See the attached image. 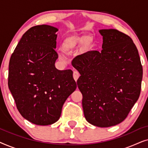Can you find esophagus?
<instances>
[{
	"label": "esophagus",
	"mask_w": 148,
	"mask_h": 148,
	"mask_svg": "<svg viewBox=\"0 0 148 148\" xmlns=\"http://www.w3.org/2000/svg\"><path fill=\"white\" fill-rule=\"evenodd\" d=\"M73 78H74V79L75 80V82H77V80L78 78L79 77L80 74L78 71H75L73 72Z\"/></svg>",
	"instance_id": "1"
}]
</instances>
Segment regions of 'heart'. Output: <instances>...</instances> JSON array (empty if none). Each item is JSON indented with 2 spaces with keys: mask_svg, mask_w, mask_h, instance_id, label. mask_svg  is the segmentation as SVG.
I'll list each match as a JSON object with an SVG mask.
<instances>
[{
  "mask_svg": "<svg viewBox=\"0 0 148 148\" xmlns=\"http://www.w3.org/2000/svg\"><path fill=\"white\" fill-rule=\"evenodd\" d=\"M92 39L89 40V38H85V36H78L76 35L67 36L64 38L62 42V48L65 52L73 50L77 46L82 45L85 50H89L92 47Z\"/></svg>",
  "mask_w": 148,
  "mask_h": 148,
  "instance_id": "1",
  "label": "heart"
}]
</instances>
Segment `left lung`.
Here are the masks:
<instances>
[{
	"instance_id": "obj_1",
	"label": "left lung",
	"mask_w": 148,
	"mask_h": 148,
	"mask_svg": "<svg viewBox=\"0 0 148 148\" xmlns=\"http://www.w3.org/2000/svg\"><path fill=\"white\" fill-rule=\"evenodd\" d=\"M102 50L89 51L72 60L81 76L77 84L88 122L99 127L118 125L138 100L143 68L136 46L114 29H100Z\"/></svg>"
}]
</instances>
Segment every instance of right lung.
<instances>
[{
  "mask_svg": "<svg viewBox=\"0 0 148 148\" xmlns=\"http://www.w3.org/2000/svg\"><path fill=\"white\" fill-rule=\"evenodd\" d=\"M57 31L48 25L31 27L10 58L9 88L21 116L35 125L56 122L64 102L77 88L71 70L54 66Z\"/></svg>",
  "mask_w": 148,
  "mask_h": 148,
  "instance_id": "add662e5",
  "label": "right lung"
}]
</instances>
